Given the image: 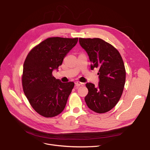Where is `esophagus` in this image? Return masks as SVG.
I'll return each mask as SVG.
<instances>
[{
  "instance_id": "esophagus-1",
  "label": "esophagus",
  "mask_w": 150,
  "mask_h": 150,
  "mask_svg": "<svg viewBox=\"0 0 150 150\" xmlns=\"http://www.w3.org/2000/svg\"><path fill=\"white\" fill-rule=\"evenodd\" d=\"M75 84L76 86H84V83H81L80 81H75Z\"/></svg>"
}]
</instances>
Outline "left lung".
<instances>
[{"label": "left lung", "instance_id": "8db88e82", "mask_svg": "<svg viewBox=\"0 0 150 150\" xmlns=\"http://www.w3.org/2000/svg\"><path fill=\"white\" fill-rule=\"evenodd\" d=\"M82 48L87 52L91 69H98L97 87L86 83L88 95L84 100L92 111L101 114L112 109L119 101L126 80V70L120 53L114 46L100 38H79Z\"/></svg>", "mask_w": 150, "mask_h": 150}]
</instances>
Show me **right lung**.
Returning a JSON list of instances; mask_svg holds the SVG:
<instances>
[{
  "label": "right lung",
  "instance_id": "right-lung-1",
  "mask_svg": "<svg viewBox=\"0 0 150 150\" xmlns=\"http://www.w3.org/2000/svg\"><path fill=\"white\" fill-rule=\"evenodd\" d=\"M78 39L47 38L31 50L23 63V92L31 106L43 117L57 116L66 105L74 83H62L52 75V72L62 64Z\"/></svg>",
  "mask_w": 150,
  "mask_h": 150
}]
</instances>
